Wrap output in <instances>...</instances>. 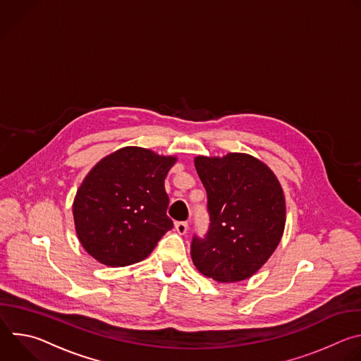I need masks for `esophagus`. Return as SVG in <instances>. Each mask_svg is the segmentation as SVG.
I'll list each match as a JSON object with an SVG mask.
<instances>
[{
  "label": "esophagus",
  "mask_w": 361,
  "mask_h": 361,
  "mask_svg": "<svg viewBox=\"0 0 361 361\" xmlns=\"http://www.w3.org/2000/svg\"><path fill=\"white\" fill-rule=\"evenodd\" d=\"M174 227H176V230H177L180 234H185V233H187V228H188V224H187V221H177Z\"/></svg>",
  "instance_id": "34e87169"
}]
</instances>
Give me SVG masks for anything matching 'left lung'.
Masks as SVG:
<instances>
[{
    "instance_id": "8db88e82",
    "label": "left lung",
    "mask_w": 361,
    "mask_h": 361,
    "mask_svg": "<svg viewBox=\"0 0 361 361\" xmlns=\"http://www.w3.org/2000/svg\"><path fill=\"white\" fill-rule=\"evenodd\" d=\"M194 164L207 191L210 226L204 238L192 237V263L219 283L250 279L283 237V188L264 163L244 152L223 159L198 156Z\"/></svg>"
}]
</instances>
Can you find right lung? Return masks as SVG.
<instances>
[{
  "instance_id": "obj_1",
  "label": "right lung",
  "mask_w": 361,
  "mask_h": 361,
  "mask_svg": "<svg viewBox=\"0 0 361 361\" xmlns=\"http://www.w3.org/2000/svg\"><path fill=\"white\" fill-rule=\"evenodd\" d=\"M177 161L141 147H124L98 161L77 190L73 214L84 250L101 264L144 260L173 228L164 180Z\"/></svg>"
}]
</instances>
